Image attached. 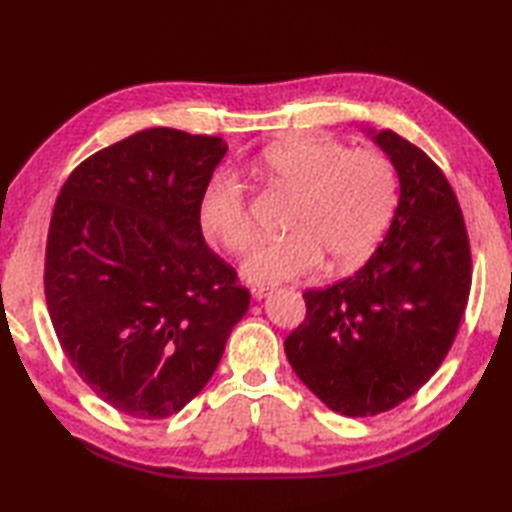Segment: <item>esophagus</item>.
<instances>
[{"mask_svg": "<svg viewBox=\"0 0 512 512\" xmlns=\"http://www.w3.org/2000/svg\"><path fill=\"white\" fill-rule=\"evenodd\" d=\"M250 292H253V297L255 299H264L268 292H273V286H266V284H257V286H253L250 288Z\"/></svg>", "mask_w": 512, "mask_h": 512, "instance_id": "obj_1", "label": "esophagus"}]
</instances>
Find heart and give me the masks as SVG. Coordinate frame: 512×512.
Instances as JSON below:
<instances>
[{
  "instance_id": "heart-1",
  "label": "heart",
  "mask_w": 512,
  "mask_h": 512,
  "mask_svg": "<svg viewBox=\"0 0 512 512\" xmlns=\"http://www.w3.org/2000/svg\"><path fill=\"white\" fill-rule=\"evenodd\" d=\"M259 169L297 191L286 237L264 239L244 259L250 281H286L317 270L325 255L332 266H354L372 253L396 202V176L376 151L354 149L330 138L290 136L264 149ZM202 233L228 253H242L253 239L244 184L217 171L198 200Z\"/></svg>"
}]
</instances>
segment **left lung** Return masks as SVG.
Wrapping results in <instances>:
<instances>
[{
  "label": "left lung",
  "instance_id": "obj_1",
  "mask_svg": "<svg viewBox=\"0 0 512 512\" xmlns=\"http://www.w3.org/2000/svg\"><path fill=\"white\" fill-rule=\"evenodd\" d=\"M400 195L385 239L356 270L308 290L306 319L284 350L314 396L350 418L394 409L436 374L471 288V250L451 184L391 129H369Z\"/></svg>",
  "mask_w": 512,
  "mask_h": 512
}]
</instances>
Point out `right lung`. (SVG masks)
Returning <instances> with one entry per match:
<instances>
[{
  "label": "right lung",
  "mask_w": 512,
  "mask_h": 512,
  "mask_svg": "<svg viewBox=\"0 0 512 512\" xmlns=\"http://www.w3.org/2000/svg\"><path fill=\"white\" fill-rule=\"evenodd\" d=\"M226 149L145 129L83 160L54 204L43 277L54 332L94 394L132 418L189 405L248 310L198 222Z\"/></svg>",
  "instance_id": "obj_1"
}]
</instances>
